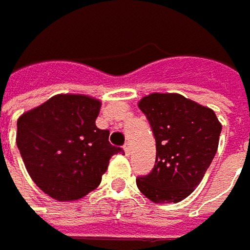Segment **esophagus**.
<instances>
[{
	"mask_svg": "<svg viewBox=\"0 0 250 250\" xmlns=\"http://www.w3.org/2000/svg\"><path fill=\"white\" fill-rule=\"evenodd\" d=\"M124 152H125L126 155H129V152H131V145H129L128 142H126L125 145H124Z\"/></svg>",
	"mask_w": 250,
	"mask_h": 250,
	"instance_id": "34e87169",
	"label": "esophagus"
}]
</instances>
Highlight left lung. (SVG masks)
Wrapping results in <instances>:
<instances>
[{
    "mask_svg": "<svg viewBox=\"0 0 250 250\" xmlns=\"http://www.w3.org/2000/svg\"><path fill=\"white\" fill-rule=\"evenodd\" d=\"M156 142L155 167L136 179L153 204L188 198L205 176L219 145L222 125L215 112L179 94L153 92L138 102Z\"/></svg>",
    "mask_w": 250,
    "mask_h": 250,
    "instance_id": "1",
    "label": "left lung"
}]
</instances>
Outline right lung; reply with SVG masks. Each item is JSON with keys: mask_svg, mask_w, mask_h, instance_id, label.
Instances as JSON below:
<instances>
[{"mask_svg": "<svg viewBox=\"0 0 250 250\" xmlns=\"http://www.w3.org/2000/svg\"><path fill=\"white\" fill-rule=\"evenodd\" d=\"M101 101L58 94L17 121V146L35 185L60 202L78 201L97 189L121 148L95 121Z\"/></svg>", "mask_w": 250, "mask_h": 250, "instance_id": "right-lung-1", "label": "right lung"}]
</instances>
